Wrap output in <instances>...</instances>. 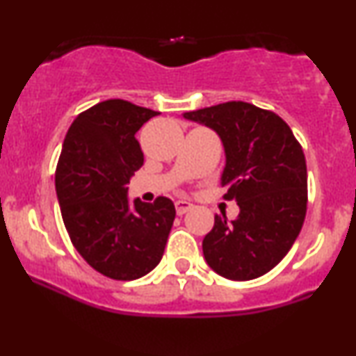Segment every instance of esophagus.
<instances>
[{"label":"esophagus","instance_id":"34e87169","mask_svg":"<svg viewBox=\"0 0 356 356\" xmlns=\"http://www.w3.org/2000/svg\"><path fill=\"white\" fill-rule=\"evenodd\" d=\"M192 209V204L189 201H184V199H181V201H175V211H177L179 216L186 214V212H189Z\"/></svg>","mask_w":356,"mask_h":356}]
</instances>
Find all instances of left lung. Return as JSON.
Instances as JSON below:
<instances>
[{
    "mask_svg": "<svg viewBox=\"0 0 356 356\" xmlns=\"http://www.w3.org/2000/svg\"><path fill=\"white\" fill-rule=\"evenodd\" d=\"M184 117L220 137L224 199L239 206L234 220L214 216V227L202 241L207 264L232 281L266 275L288 254L305 222L308 174L300 142L280 115L248 102H226Z\"/></svg>",
    "mask_w": 356,
    "mask_h": 356,
    "instance_id": "1",
    "label": "left lung"
}]
</instances>
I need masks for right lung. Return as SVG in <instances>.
Segmentation results:
<instances>
[{
  "instance_id": "add662e5",
  "label": "right lung",
  "mask_w": 356,
  "mask_h": 356,
  "mask_svg": "<svg viewBox=\"0 0 356 356\" xmlns=\"http://www.w3.org/2000/svg\"><path fill=\"white\" fill-rule=\"evenodd\" d=\"M155 115L127 100L100 102L73 120L61 147L55 187L65 227L80 256L112 280L152 271L175 218L174 202L162 195L134 206L127 197L130 177L144 164L136 134Z\"/></svg>"
}]
</instances>
